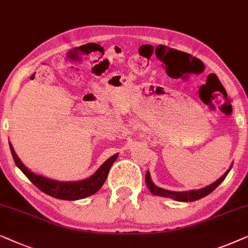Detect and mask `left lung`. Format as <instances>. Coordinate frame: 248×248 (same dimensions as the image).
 Wrapping results in <instances>:
<instances>
[{"label": "left lung", "instance_id": "left-lung-1", "mask_svg": "<svg viewBox=\"0 0 248 248\" xmlns=\"http://www.w3.org/2000/svg\"><path fill=\"white\" fill-rule=\"evenodd\" d=\"M230 169H232V168H230ZM230 169L228 170L222 177H220L217 181H214L213 184H211V185H209V186L204 187V188H202V189H199V190L172 191V190L163 189V188H160V187H157L156 185H154V183L151 179V174L148 171L146 172V176H145V181H146L148 189H150V191L153 194V195L169 197V199H172L174 201H179V202H194V201L202 199V197L209 195V194L212 193V191L216 189V188L224 180V178H226L227 174L229 173Z\"/></svg>", "mask_w": 248, "mask_h": 248}]
</instances>
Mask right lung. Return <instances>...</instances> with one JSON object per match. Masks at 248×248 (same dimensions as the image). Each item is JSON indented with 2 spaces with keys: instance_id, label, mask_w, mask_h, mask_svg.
<instances>
[{
  "instance_id": "right-lung-1",
  "label": "right lung",
  "mask_w": 248,
  "mask_h": 248,
  "mask_svg": "<svg viewBox=\"0 0 248 248\" xmlns=\"http://www.w3.org/2000/svg\"><path fill=\"white\" fill-rule=\"evenodd\" d=\"M9 145L16 167L26 174V177H27L38 189H41L43 193L47 194L49 196L55 197V199L65 201H77L80 199H85V197L91 196L96 193V191L103 186V184L108 178L110 168L118 157V154H114L113 156L108 158V160L98 168L97 171L93 174V176H91L90 178H86L84 180L59 181L39 176V174H36L35 172L29 170L28 168H26L24 166V163L20 161V158L18 157V155L16 154L11 143H9Z\"/></svg>"
}]
</instances>
